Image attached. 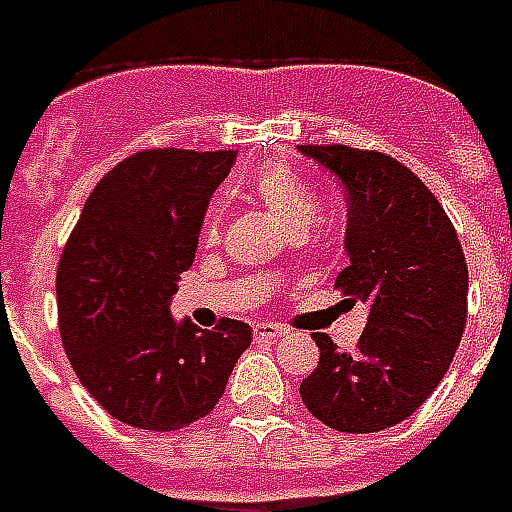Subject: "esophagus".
Wrapping results in <instances>:
<instances>
[{
    "instance_id": "1",
    "label": "esophagus",
    "mask_w": 512,
    "mask_h": 512,
    "mask_svg": "<svg viewBox=\"0 0 512 512\" xmlns=\"http://www.w3.org/2000/svg\"><path fill=\"white\" fill-rule=\"evenodd\" d=\"M285 336V331L279 328V325L274 323H257L255 325V339H266V342H271V339H282Z\"/></svg>"
}]
</instances>
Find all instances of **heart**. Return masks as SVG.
<instances>
[{
    "mask_svg": "<svg viewBox=\"0 0 512 512\" xmlns=\"http://www.w3.org/2000/svg\"><path fill=\"white\" fill-rule=\"evenodd\" d=\"M246 192L257 203H263L290 236L293 233H306L314 225L317 211H320L312 184L290 162H266V165H260L246 179ZM222 217H225V208H222L219 200H214L206 208V217H203V238L206 241H217Z\"/></svg>",
    "mask_w": 512,
    "mask_h": 512,
    "instance_id": "b5f03b06",
    "label": "heart"
}]
</instances>
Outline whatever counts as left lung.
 Masks as SVG:
<instances>
[{
  "label": "left lung",
  "mask_w": 512,
  "mask_h": 512,
  "mask_svg": "<svg viewBox=\"0 0 512 512\" xmlns=\"http://www.w3.org/2000/svg\"><path fill=\"white\" fill-rule=\"evenodd\" d=\"M298 151L347 192L350 266L333 287L369 309L355 352L314 333L320 363L301 399L328 429H391L429 399L456 355L467 325L464 249L445 208L399 160L339 143Z\"/></svg>",
  "instance_id": "obj_1"
}]
</instances>
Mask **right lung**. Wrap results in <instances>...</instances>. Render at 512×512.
I'll use <instances>...</instances> for the list:
<instances>
[{
    "label": "right lung",
    "instance_id": "right-lung-1",
    "mask_svg": "<svg viewBox=\"0 0 512 512\" xmlns=\"http://www.w3.org/2000/svg\"><path fill=\"white\" fill-rule=\"evenodd\" d=\"M233 162L236 151H138L102 176L64 246V350L83 388L127 426L176 431L206 418L252 342L241 320L200 331L170 317L208 198Z\"/></svg>",
    "mask_w": 512,
    "mask_h": 512
}]
</instances>
